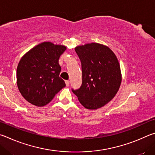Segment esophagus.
<instances>
[{"mask_svg":"<svg viewBox=\"0 0 155 155\" xmlns=\"http://www.w3.org/2000/svg\"><path fill=\"white\" fill-rule=\"evenodd\" d=\"M65 84H66V86H69V84H70V82L69 80H66L65 81Z\"/></svg>","mask_w":155,"mask_h":155,"instance_id":"1","label":"esophagus"}]
</instances>
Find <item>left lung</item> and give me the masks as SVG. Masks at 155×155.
Listing matches in <instances>:
<instances>
[{
	"mask_svg": "<svg viewBox=\"0 0 155 155\" xmlns=\"http://www.w3.org/2000/svg\"><path fill=\"white\" fill-rule=\"evenodd\" d=\"M75 50L82 64V83L71 90L84 107L98 109L110 102L120 88L118 61L109 48L99 43L78 46Z\"/></svg>",
	"mask_w": 155,
	"mask_h": 155,
	"instance_id": "1",
	"label": "left lung"
}]
</instances>
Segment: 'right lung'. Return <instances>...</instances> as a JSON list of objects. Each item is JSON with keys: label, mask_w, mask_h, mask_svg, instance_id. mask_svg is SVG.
I'll list each match as a JSON object with an SVG mask.
<instances>
[{"label": "right lung", "mask_w": 155, "mask_h": 155, "mask_svg": "<svg viewBox=\"0 0 155 155\" xmlns=\"http://www.w3.org/2000/svg\"><path fill=\"white\" fill-rule=\"evenodd\" d=\"M65 50V46L44 42L21 58L17 68V84L27 101L44 106L66 86L59 77L61 67L58 64L60 56Z\"/></svg>", "instance_id": "right-lung-1"}]
</instances>
